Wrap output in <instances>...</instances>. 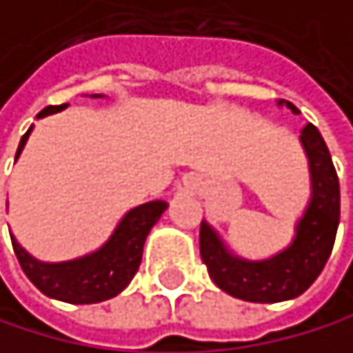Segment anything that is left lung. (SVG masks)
Returning a JSON list of instances; mask_svg holds the SVG:
<instances>
[{
  "instance_id": "8db88e82",
  "label": "left lung",
  "mask_w": 353,
  "mask_h": 353,
  "mask_svg": "<svg viewBox=\"0 0 353 353\" xmlns=\"http://www.w3.org/2000/svg\"><path fill=\"white\" fill-rule=\"evenodd\" d=\"M278 105H287L298 114V108L289 101H278ZM300 142L308 157L310 200L295 224V237L289 248L270 259L248 261L230 252L207 222L200 224L203 263L213 283L233 298L259 304L293 300L315 283L330 259L341 215L339 176L330 150L315 125L308 123L302 129Z\"/></svg>"
}]
</instances>
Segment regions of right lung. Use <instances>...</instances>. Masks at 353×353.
<instances>
[{
  "label": "right lung",
  "instance_id": "right-lung-1",
  "mask_svg": "<svg viewBox=\"0 0 353 353\" xmlns=\"http://www.w3.org/2000/svg\"><path fill=\"white\" fill-rule=\"evenodd\" d=\"M64 108L66 105H49L38 114V118L62 112ZM30 133L32 127L19 142L17 159L23 146H26ZM165 209L168 203H163V200H150V203L127 211L125 218L118 222L112 237L99 250L73 261L43 263L28 254L10 235L12 248L21 263V270L26 272V276L32 280L38 291H43L53 300H62L68 304H97L114 298L131 283V278L140 268L144 241Z\"/></svg>",
  "mask_w": 353,
  "mask_h": 353
}]
</instances>
